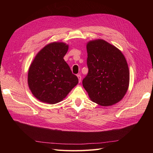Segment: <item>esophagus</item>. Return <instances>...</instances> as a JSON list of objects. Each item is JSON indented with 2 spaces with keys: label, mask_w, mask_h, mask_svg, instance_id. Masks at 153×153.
Wrapping results in <instances>:
<instances>
[{
  "label": "esophagus",
  "mask_w": 153,
  "mask_h": 153,
  "mask_svg": "<svg viewBox=\"0 0 153 153\" xmlns=\"http://www.w3.org/2000/svg\"><path fill=\"white\" fill-rule=\"evenodd\" d=\"M77 76L78 78V81H79V82H81V79H82V76L80 75H78Z\"/></svg>",
  "instance_id": "obj_1"
}]
</instances>
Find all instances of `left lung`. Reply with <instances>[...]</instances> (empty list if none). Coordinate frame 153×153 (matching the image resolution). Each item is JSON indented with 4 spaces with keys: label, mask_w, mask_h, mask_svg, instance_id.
Returning a JSON list of instances; mask_svg holds the SVG:
<instances>
[{
    "label": "left lung",
    "mask_w": 153,
    "mask_h": 153,
    "mask_svg": "<svg viewBox=\"0 0 153 153\" xmlns=\"http://www.w3.org/2000/svg\"><path fill=\"white\" fill-rule=\"evenodd\" d=\"M88 73L82 84L91 100L101 106H110L123 98L128 90L129 72L122 52L103 39L87 45Z\"/></svg>",
    "instance_id": "1"
}]
</instances>
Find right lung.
I'll return each mask as SVG.
<instances>
[{
	"mask_svg": "<svg viewBox=\"0 0 153 153\" xmlns=\"http://www.w3.org/2000/svg\"><path fill=\"white\" fill-rule=\"evenodd\" d=\"M68 45L52 43L39 51L28 72V84L32 93L44 103L55 104L62 100L78 83L63 57Z\"/></svg>",
	"mask_w": 153,
	"mask_h": 153,
	"instance_id": "obj_1",
	"label": "right lung"
}]
</instances>
